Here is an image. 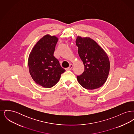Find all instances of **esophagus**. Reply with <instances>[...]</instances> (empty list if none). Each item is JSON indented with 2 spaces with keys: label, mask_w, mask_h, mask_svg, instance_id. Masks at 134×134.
I'll use <instances>...</instances> for the list:
<instances>
[{
  "label": "esophagus",
  "mask_w": 134,
  "mask_h": 134,
  "mask_svg": "<svg viewBox=\"0 0 134 134\" xmlns=\"http://www.w3.org/2000/svg\"><path fill=\"white\" fill-rule=\"evenodd\" d=\"M72 67H73V65L72 64H70L69 65V67L66 68V70H71L72 69Z\"/></svg>",
  "instance_id": "esophagus-1"
}]
</instances>
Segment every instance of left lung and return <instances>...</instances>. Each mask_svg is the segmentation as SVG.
<instances>
[{"label": "left lung", "instance_id": "obj_1", "mask_svg": "<svg viewBox=\"0 0 134 134\" xmlns=\"http://www.w3.org/2000/svg\"><path fill=\"white\" fill-rule=\"evenodd\" d=\"M76 44L84 66L83 73L77 76L78 82L84 88L89 90L101 87L105 82L109 72L107 54L96 41L89 38L78 37Z\"/></svg>", "mask_w": 134, "mask_h": 134}]
</instances>
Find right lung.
I'll list each match as a JSON object with an SVG mask.
<instances>
[{
  "instance_id": "add662e5",
  "label": "right lung",
  "mask_w": 134,
  "mask_h": 134,
  "mask_svg": "<svg viewBox=\"0 0 134 134\" xmlns=\"http://www.w3.org/2000/svg\"><path fill=\"white\" fill-rule=\"evenodd\" d=\"M58 40L55 36L46 35L37 42L29 55L28 65L32 78L46 88L54 86L65 71L54 56Z\"/></svg>"
}]
</instances>
